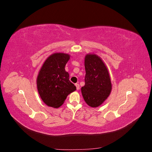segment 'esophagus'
I'll use <instances>...</instances> for the list:
<instances>
[{
    "label": "esophagus",
    "instance_id": "34e87169",
    "mask_svg": "<svg viewBox=\"0 0 152 152\" xmlns=\"http://www.w3.org/2000/svg\"><path fill=\"white\" fill-rule=\"evenodd\" d=\"M75 86H76V88L77 90H79L80 89V86L79 84H75Z\"/></svg>",
    "mask_w": 152,
    "mask_h": 152
}]
</instances>
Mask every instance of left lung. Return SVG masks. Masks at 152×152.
<instances>
[{"instance_id":"obj_1","label":"left lung","mask_w":152,"mask_h":152,"mask_svg":"<svg viewBox=\"0 0 152 152\" xmlns=\"http://www.w3.org/2000/svg\"><path fill=\"white\" fill-rule=\"evenodd\" d=\"M85 86L81 92L86 103L91 107L102 104L110 94L112 84L108 69L95 54H87L85 58Z\"/></svg>"}]
</instances>
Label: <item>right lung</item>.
<instances>
[{"label":"right lung","mask_w":152,"mask_h":152,"mask_svg":"<svg viewBox=\"0 0 152 152\" xmlns=\"http://www.w3.org/2000/svg\"><path fill=\"white\" fill-rule=\"evenodd\" d=\"M69 59L67 54L54 53L45 60L39 72L37 79L38 91L49 107H61L67 96L76 90L65 69Z\"/></svg>","instance_id":"1"}]
</instances>
